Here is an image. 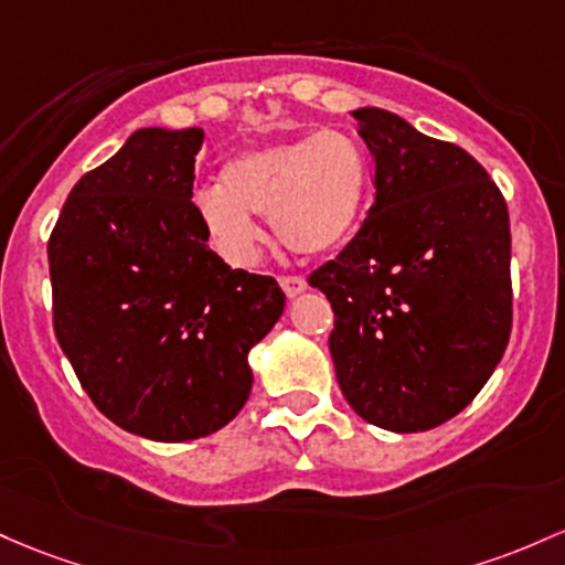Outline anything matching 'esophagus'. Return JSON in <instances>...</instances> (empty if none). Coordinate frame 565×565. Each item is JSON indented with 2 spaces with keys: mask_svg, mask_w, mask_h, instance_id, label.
Instances as JSON below:
<instances>
[{
  "mask_svg": "<svg viewBox=\"0 0 565 565\" xmlns=\"http://www.w3.org/2000/svg\"><path fill=\"white\" fill-rule=\"evenodd\" d=\"M278 284H281L284 295H287V297L302 295V292H306V287H308V284L302 281L300 276H281V278H278Z\"/></svg>",
  "mask_w": 565,
  "mask_h": 565,
  "instance_id": "esophagus-1",
  "label": "esophagus"
}]
</instances>
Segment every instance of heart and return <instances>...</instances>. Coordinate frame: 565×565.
Segmentation results:
<instances>
[{
  "instance_id": "obj_1",
  "label": "heart",
  "mask_w": 565,
  "mask_h": 565,
  "mask_svg": "<svg viewBox=\"0 0 565 565\" xmlns=\"http://www.w3.org/2000/svg\"><path fill=\"white\" fill-rule=\"evenodd\" d=\"M370 160L356 136L324 128L233 158L220 184L195 195L198 214L231 263H249L259 244L252 214L268 216L273 235L300 257L345 244L362 220Z\"/></svg>"
}]
</instances>
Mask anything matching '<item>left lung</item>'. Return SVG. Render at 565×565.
Here are the masks:
<instances>
[{
	"label": "left lung",
	"instance_id": "1",
	"mask_svg": "<svg viewBox=\"0 0 565 565\" xmlns=\"http://www.w3.org/2000/svg\"><path fill=\"white\" fill-rule=\"evenodd\" d=\"M351 115L375 158V203L311 287L332 302L345 402L381 429L429 431L475 399L510 343V212L467 150L388 109Z\"/></svg>",
	"mask_w": 565,
	"mask_h": 565
}]
</instances>
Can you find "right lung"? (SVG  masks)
Here are the masks:
<instances>
[{"mask_svg": "<svg viewBox=\"0 0 565 565\" xmlns=\"http://www.w3.org/2000/svg\"><path fill=\"white\" fill-rule=\"evenodd\" d=\"M203 128H139L74 184L47 244L53 327L93 405L154 443L220 431L284 313L270 276L209 249L192 203Z\"/></svg>", "mask_w": 565, "mask_h": 565, "instance_id": "obj_1", "label": "right lung"}]
</instances>
